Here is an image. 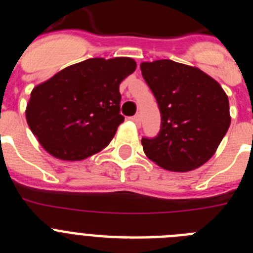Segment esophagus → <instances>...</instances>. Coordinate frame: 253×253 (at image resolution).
<instances>
[{
  "instance_id": "34e87169",
  "label": "esophagus",
  "mask_w": 253,
  "mask_h": 253,
  "mask_svg": "<svg viewBox=\"0 0 253 253\" xmlns=\"http://www.w3.org/2000/svg\"><path fill=\"white\" fill-rule=\"evenodd\" d=\"M131 120H133V122L135 123V124H137L138 126H139L140 123H142V116H140V114H135V115H134L133 118H131Z\"/></svg>"
}]
</instances>
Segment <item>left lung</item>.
Wrapping results in <instances>:
<instances>
[{
	"label": "left lung",
	"instance_id": "8db88e82",
	"mask_svg": "<svg viewBox=\"0 0 253 253\" xmlns=\"http://www.w3.org/2000/svg\"><path fill=\"white\" fill-rule=\"evenodd\" d=\"M140 69L161 113L157 135L142 138L147 157L176 172L204 165L231 124L229 101L220 84L199 68L169 59L146 62Z\"/></svg>",
	"mask_w": 253,
	"mask_h": 253
}]
</instances>
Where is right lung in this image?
<instances>
[{
    "instance_id": "obj_1",
    "label": "right lung",
    "mask_w": 253,
    "mask_h": 253,
    "mask_svg": "<svg viewBox=\"0 0 253 253\" xmlns=\"http://www.w3.org/2000/svg\"><path fill=\"white\" fill-rule=\"evenodd\" d=\"M135 67L131 58H90L35 87L26 120L44 149L59 160L80 161L109 146L124 122L119 84Z\"/></svg>"
}]
</instances>
